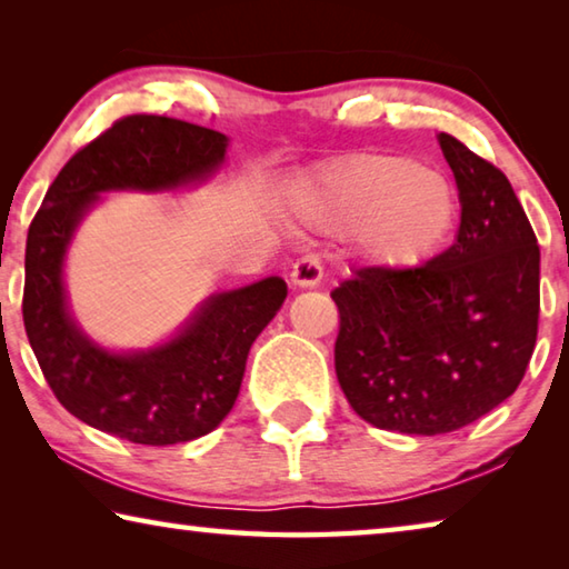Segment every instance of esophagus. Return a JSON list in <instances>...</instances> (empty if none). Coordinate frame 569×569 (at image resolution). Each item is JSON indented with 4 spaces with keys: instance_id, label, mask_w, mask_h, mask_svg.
<instances>
[{
    "instance_id": "34e87169",
    "label": "esophagus",
    "mask_w": 569,
    "mask_h": 569,
    "mask_svg": "<svg viewBox=\"0 0 569 569\" xmlns=\"http://www.w3.org/2000/svg\"><path fill=\"white\" fill-rule=\"evenodd\" d=\"M323 278V266H321V258L316 253H303L298 261L293 263V271H291V281L298 288H313L319 286Z\"/></svg>"
}]
</instances>
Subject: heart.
<instances>
[{"label":"heart","instance_id":"b5f03b06","mask_svg":"<svg viewBox=\"0 0 569 569\" xmlns=\"http://www.w3.org/2000/svg\"><path fill=\"white\" fill-rule=\"evenodd\" d=\"M313 200L326 220L366 223V253L389 268L423 263L447 243L457 223L449 180L407 158L343 160L323 178Z\"/></svg>","mask_w":569,"mask_h":569}]
</instances>
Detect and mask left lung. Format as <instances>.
Segmentation results:
<instances>
[{
    "mask_svg": "<svg viewBox=\"0 0 569 569\" xmlns=\"http://www.w3.org/2000/svg\"><path fill=\"white\" fill-rule=\"evenodd\" d=\"M461 203L457 240L411 268L363 266L333 288L336 377L363 421L457 431L517 391L539 321V246L507 176L441 132Z\"/></svg>",
    "mask_w": 569,
    "mask_h": 569,
    "instance_id": "left-lung-1",
    "label": "left lung"
}]
</instances>
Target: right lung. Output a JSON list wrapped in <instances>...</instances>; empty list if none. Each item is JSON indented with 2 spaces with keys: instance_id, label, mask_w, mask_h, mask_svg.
<instances>
[{
  "instance_id": "obj_1",
  "label": "right lung",
  "mask_w": 569,
  "mask_h": 569,
  "mask_svg": "<svg viewBox=\"0 0 569 569\" xmlns=\"http://www.w3.org/2000/svg\"><path fill=\"white\" fill-rule=\"evenodd\" d=\"M223 132L166 114H128L67 160L32 218L22 316L37 363L62 407L104 435L168 447L228 417L253 341L288 293L281 278L218 293L186 331L148 353H110L72 323L62 258L74 226L102 190H162L198 180L226 156Z\"/></svg>"
}]
</instances>
